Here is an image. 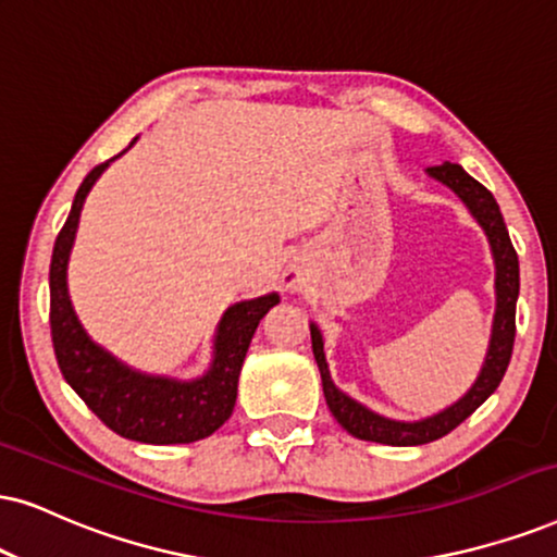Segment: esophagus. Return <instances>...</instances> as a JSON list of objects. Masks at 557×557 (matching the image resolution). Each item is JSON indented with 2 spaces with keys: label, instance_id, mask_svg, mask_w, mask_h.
<instances>
[{
  "label": "esophagus",
  "instance_id": "esophagus-1",
  "mask_svg": "<svg viewBox=\"0 0 557 557\" xmlns=\"http://www.w3.org/2000/svg\"><path fill=\"white\" fill-rule=\"evenodd\" d=\"M285 285L290 287V290H295V287L300 285V274H298V272H290V274H287V277H285Z\"/></svg>",
  "mask_w": 557,
  "mask_h": 557
}]
</instances>
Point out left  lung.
Returning a JSON list of instances; mask_svg holds the SVG:
<instances>
[{"instance_id": "left-lung-1", "label": "left lung", "mask_w": 557, "mask_h": 557, "mask_svg": "<svg viewBox=\"0 0 557 557\" xmlns=\"http://www.w3.org/2000/svg\"><path fill=\"white\" fill-rule=\"evenodd\" d=\"M426 174L440 185L460 197L462 206L468 208V213L475 218L478 226L483 228L485 238H488L491 257H494L496 267V311L494 323H491V339L488 349H485L481 372L473 380V385L462 393L455 404H449L442 411L432 413V417L417 419V421H400L388 419L383 413L372 411L360 400L347 396L342 388H336L334 380H331L326 355H323V336L321 329L311 323V344H313V357L321 372V385H323V398H326L329 411L334 413V419L347 429L351 436L368 442H380V445H393V447H417L426 445V442L440 440L453 432L457 424H462L485 398L491 396L502 383L506 368H509L511 349H513V331H517V298H519V259L513 251L509 231H506L504 215L498 210V202L494 195L485 189L481 182L470 177V174L460 164H449L445 161L442 166L426 169Z\"/></svg>"}]
</instances>
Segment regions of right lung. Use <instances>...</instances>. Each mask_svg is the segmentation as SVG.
Returning <instances> with one entry per match:
<instances>
[{"label": "right lung", "instance_id": "obj_1", "mask_svg": "<svg viewBox=\"0 0 557 557\" xmlns=\"http://www.w3.org/2000/svg\"><path fill=\"white\" fill-rule=\"evenodd\" d=\"M136 140L138 136L131 140V146ZM125 151L117 157H123ZM117 157L95 166L84 177L74 195L72 213L55 238L51 277H48L51 280V336L55 360L76 396L112 432L125 440L146 442V445H187V442L206 440L234 413L246 349L264 313L280 302V295L267 293L228 306L215 326L208 370L197 377L180 380L136 370L100 347L74 311L66 272L84 200Z\"/></svg>", "mask_w": 557, "mask_h": 557}]
</instances>
